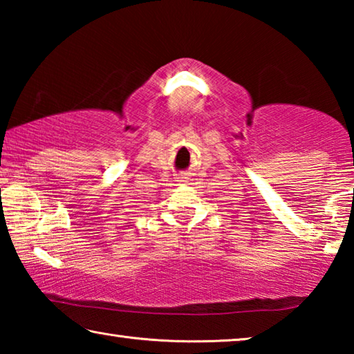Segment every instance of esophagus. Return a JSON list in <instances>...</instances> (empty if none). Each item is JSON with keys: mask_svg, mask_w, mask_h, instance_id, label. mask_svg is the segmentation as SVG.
<instances>
[{"mask_svg": "<svg viewBox=\"0 0 354 354\" xmlns=\"http://www.w3.org/2000/svg\"><path fill=\"white\" fill-rule=\"evenodd\" d=\"M178 183H187V178H185V176H179V178H178Z\"/></svg>", "mask_w": 354, "mask_h": 354, "instance_id": "34e87169", "label": "esophagus"}]
</instances>
